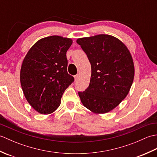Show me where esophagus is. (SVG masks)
I'll return each instance as SVG.
<instances>
[{"mask_svg": "<svg viewBox=\"0 0 157 157\" xmlns=\"http://www.w3.org/2000/svg\"><path fill=\"white\" fill-rule=\"evenodd\" d=\"M79 75L78 74V75H75V76H74V78H75V81L76 82V81H78V79H79Z\"/></svg>", "mask_w": 157, "mask_h": 157, "instance_id": "esophagus-1", "label": "esophagus"}]
</instances>
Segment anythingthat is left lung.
I'll list each match as a JSON object with an SVG mask.
<instances>
[{"label":"left lung","mask_w":157,"mask_h":157,"mask_svg":"<svg viewBox=\"0 0 157 157\" xmlns=\"http://www.w3.org/2000/svg\"><path fill=\"white\" fill-rule=\"evenodd\" d=\"M91 64L88 88L79 92L81 102L95 114H103L117 106L128 94L134 78L131 53L114 36L99 34L78 38Z\"/></svg>","instance_id":"8db88e82"}]
</instances>
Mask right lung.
Segmentation results:
<instances>
[{
  "mask_svg": "<svg viewBox=\"0 0 157 157\" xmlns=\"http://www.w3.org/2000/svg\"><path fill=\"white\" fill-rule=\"evenodd\" d=\"M71 38L51 36L39 40L22 62L20 82L25 97L35 111L47 115L61 104L65 90L74 81L67 73L66 52Z\"/></svg>",
  "mask_w": 157,
  "mask_h": 157,
  "instance_id": "right-lung-1",
  "label": "right lung"
}]
</instances>
